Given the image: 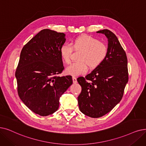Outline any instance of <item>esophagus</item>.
<instances>
[{
	"label": "esophagus",
	"mask_w": 146,
	"mask_h": 146,
	"mask_svg": "<svg viewBox=\"0 0 146 146\" xmlns=\"http://www.w3.org/2000/svg\"><path fill=\"white\" fill-rule=\"evenodd\" d=\"M73 82L74 84L77 83V79H76V78L74 77V76L73 77Z\"/></svg>",
	"instance_id": "esophagus-1"
}]
</instances>
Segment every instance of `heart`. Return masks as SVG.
Listing matches in <instances>:
<instances>
[{"label":"heart","instance_id":"heart-1","mask_svg":"<svg viewBox=\"0 0 146 146\" xmlns=\"http://www.w3.org/2000/svg\"><path fill=\"white\" fill-rule=\"evenodd\" d=\"M73 49L82 50L78 56L79 61L67 67L66 73L72 76L86 73L88 67L94 69L100 66L108 55V47L103 42L90 36H80L73 40L72 45L66 43L60 48L62 59L67 64L71 61Z\"/></svg>","mask_w":146,"mask_h":146}]
</instances>
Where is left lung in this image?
I'll return each instance as SVG.
<instances>
[{
    "instance_id": "8db88e82",
    "label": "left lung",
    "mask_w": 146,
    "mask_h": 146,
    "mask_svg": "<svg viewBox=\"0 0 146 146\" xmlns=\"http://www.w3.org/2000/svg\"><path fill=\"white\" fill-rule=\"evenodd\" d=\"M97 33L108 39V55L91 73L77 79L82 87L79 109L93 118L106 115L120 102L128 81L127 56L117 37L107 29Z\"/></svg>"
}]
</instances>
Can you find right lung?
I'll return each instance as SVG.
<instances>
[{
  "label": "right lung",
  "instance_id": "add662e5",
  "mask_svg": "<svg viewBox=\"0 0 146 146\" xmlns=\"http://www.w3.org/2000/svg\"><path fill=\"white\" fill-rule=\"evenodd\" d=\"M65 34L41 30L23 48L15 71L18 96L28 108L46 116L59 107L61 95L73 84L71 76H59L64 70L60 48Z\"/></svg>",
  "mask_w": 146,
  "mask_h": 146
}]
</instances>
